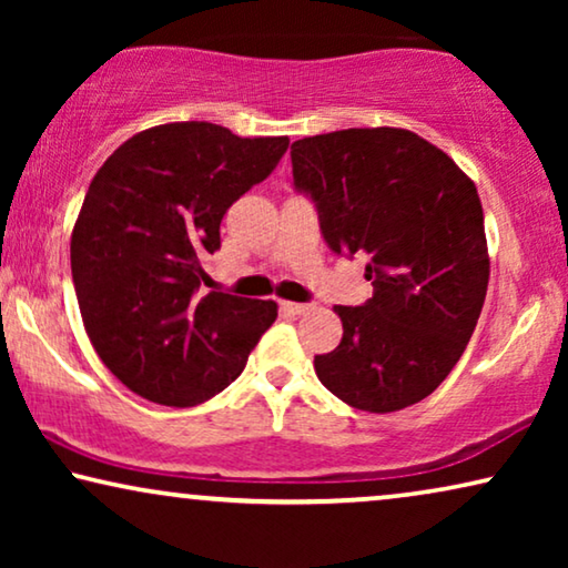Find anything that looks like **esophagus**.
I'll list each match as a JSON object with an SVG mask.
<instances>
[{
	"label": "esophagus",
	"instance_id": "obj_1",
	"mask_svg": "<svg viewBox=\"0 0 568 568\" xmlns=\"http://www.w3.org/2000/svg\"><path fill=\"white\" fill-rule=\"evenodd\" d=\"M278 305H282V310L286 315H305L307 310H310V305H305V302H286V300H282L278 302Z\"/></svg>",
	"mask_w": 568,
	"mask_h": 568
}]
</instances>
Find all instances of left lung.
<instances>
[{"label":"left lung","instance_id":"obj_1","mask_svg":"<svg viewBox=\"0 0 568 568\" xmlns=\"http://www.w3.org/2000/svg\"><path fill=\"white\" fill-rule=\"evenodd\" d=\"M294 185L333 253H364L375 294L336 305L344 338L317 379L352 408L390 414L442 385L488 286L484 209L455 160L408 129H344L292 144Z\"/></svg>","mask_w":568,"mask_h":568}]
</instances>
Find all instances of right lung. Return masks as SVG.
Instances as JSON below:
<instances>
[{
	"instance_id": "obj_1",
	"label": "right lung",
	"mask_w": 568,
	"mask_h": 568,
	"mask_svg": "<svg viewBox=\"0 0 568 568\" xmlns=\"http://www.w3.org/2000/svg\"><path fill=\"white\" fill-rule=\"evenodd\" d=\"M286 136L243 139L206 121L126 139L92 178L72 230L84 331L131 393L189 408L222 393L276 321L274 300L206 292L227 209L266 181Z\"/></svg>"
}]
</instances>
